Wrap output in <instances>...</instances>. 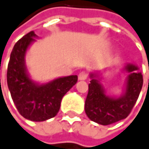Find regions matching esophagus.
I'll return each instance as SVG.
<instances>
[{
    "instance_id": "esophagus-1",
    "label": "esophagus",
    "mask_w": 149,
    "mask_h": 149,
    "mask_svg": "<svg viewBox=\"0 0 149 149\" xmlns=\"http://www.w3.org/2000/svg\"><path fill=\"white\" fill-rule=\"evenodd\" d=\"M87 73L86 71H81L79 74V80H86L87 79Z\"/></svg>"
}]
</instances>
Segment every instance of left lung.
<instances>
[{"label":"left lung","instance_id":"8db88e82","mask_svg":"<svg viewBox=\"0 0 149 149\" xmlns=\"http://www.w3.org/2000/svg\"><path fill=\"white\" fill-rule=\"evenodd\" d=\"M123 70L128 72L125 87L119 97L106 94L97 73H90L91 81L85 102V111L88 118L102 125H109L126 118L135 105L143 85V78L139 68L127 63Z\"/></svg>","mask_w":149,"mask_h":149}]
</instances>
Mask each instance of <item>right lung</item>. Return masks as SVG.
<instances>
[{
	"label": "right lung",
	"instance_id": "1",
	"mask_svg": "<svg viewBox=\"0 0 149 149\" xmlns=\"http://www.w3.org/2000/svg\"><path fill=\"white\" fill-rule=\"evenodd\" d=\"M38 36L30 31L14 46L8 65L7 83L18 112L24 118L41 122L54 118L60 109L64 94L78 81L77 75L62 77L39 84L29 76L25 55Z\"/></svg>",
	"mask_w": 149,
	"mask_h": 149
}]
</instances>
